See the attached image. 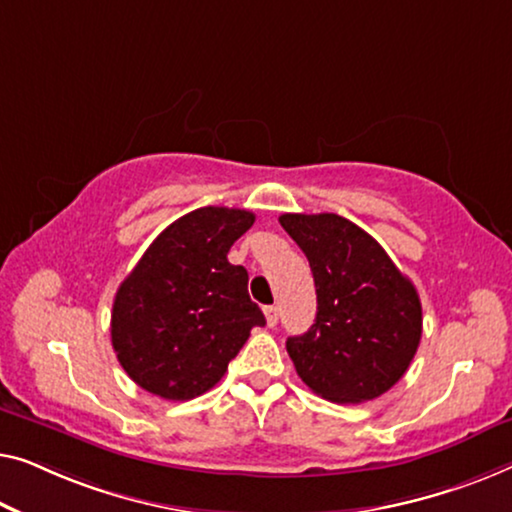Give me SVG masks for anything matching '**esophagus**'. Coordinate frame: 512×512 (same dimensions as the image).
I'll list each match as a JSON object with an SVG mask.
<instances>
[{"label":"esophagus","mask_w":512,"mask_h":512,"mask_svg":"<svg viewBox=\"0 0 512 512\" xmlns=\"http://www.w3.org/2000/svg\"><path fill=\"white\" fill-rule=\"evenodd\" d=\"M264 315H266V325H269V327L278 325V306H266Z\"/></svg>","instance_id":"obj_1"}]
</instances>
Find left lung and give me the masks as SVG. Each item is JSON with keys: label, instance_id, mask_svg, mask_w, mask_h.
I'll return each mask as SVG.
<instances>
[{"label": "left lung", "instance_id": "8db88e82", "mask_svg": "<svg viewBox=\"0 0 512 512\" xmlns=\"http://www.w3.org/2000/svg\"><path fill=\"white\" fill-rule=\"evenodd\" d=\"M280 225L311 264L318 313L287 338L299 378L322 399L364 403L385 394L413 362L422 336L415 285L383 246L336 213H283Z\"/></svg>", "mask_w": 512, "mask_h": 512}]
</instances>
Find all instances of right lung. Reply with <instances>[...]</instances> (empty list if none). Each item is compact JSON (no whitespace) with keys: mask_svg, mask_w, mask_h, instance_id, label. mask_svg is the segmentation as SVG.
Returning a JSON list of instances; mask_svg holds the SVG:
<instances>
[{"mask_svg":"<svg viewBox=\"0 0 512 512\" xmlns=\"http://www.w3.org/2000/svg\"><path fill=\"white\" fill-rule=\"evenodd\" d=\"M243 208L204 206L164 229L115 292L111 343L136 385L169 401L211 390L266 320L248 271L229 264L253 227Z\"/></svg>","mask_w":512,"mask_h":512,"instance_id":"obj_1","label":"right lung"}]
</instances>
